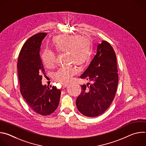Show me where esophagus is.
I'll use <instances>...</instances> for the list:
<instances>
[{"label":"esophagus","instance_id":"obj_1","mask_svg":"<svg viewBox=\"0 0 146 146\" xmlns=\"http://www.w3.org/2000/svg\"><path fill=\"white\" fill-rule=\"evenodd\" d=\"M68 87V84H62V89H64V88H66Z\"/></svg>","mask_w":146,"mask_h":146}]
</instances>
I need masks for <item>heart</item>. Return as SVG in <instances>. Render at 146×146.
<instances>
[{"label": "heart", "mask_w": 146, "mask_h": 146, "mask_svg": "<svg viewBox=\"0 0 146 146\" xmlns=\"http://www.w3.org/2000/svg\"><path fill=\"white\" fill-rule=\"evenodd\" d=\"M54 45L58 52H68V61L74 62L78 65H82L89 60L92 47L90 41L78 35H64L56 36L53 39ZM44 64L48 68L54 66L56 55L50 49L46 48L41 55ZM79 70L74 65H70L59 68L54 74V78L60 83L70 82L73 76L77 74Z\"/></svg>", "instance_id": "1"}]
</instances>
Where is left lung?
<instances>
[{
  "mask_svg": "<svg viewBox=\"0 0 146 146\" xmlns=\"http://www.w3.org/2000/svg\"><path fill=\"white\" fill-rule=\"evenodd\" d=\"M80 78L92 83L81 86V94L76 100L77 109L87 117L102 114L112 103L118 83L116 55L108 41L102 40L96 45V54Z\"/></svg>",
  "mask_w": 146,
  "mask_h": 146,
  "instance_id": "obj_1",
  "label": "left lung"
}]
</instances>
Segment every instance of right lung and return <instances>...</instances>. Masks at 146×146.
<instances>
[{"instance_id": "right-lung-1", "label": "right lung", "mask_w": 146, "mask_h": 146, "mask_svg": "<svg viewBox=\"0 0 146 146\" xmlns=\"http://www.w3.org/2000/svg\"><path fill=\"white\" fill-rule=\"evenodd\" d=\"M47 34L38 33L24 43L18 56V74L21 93L32 110L42 115H48L57 109L60 90L46 87L41 83L44 69L40 55L41 42Z\"/></svg>"}]
</instances>
